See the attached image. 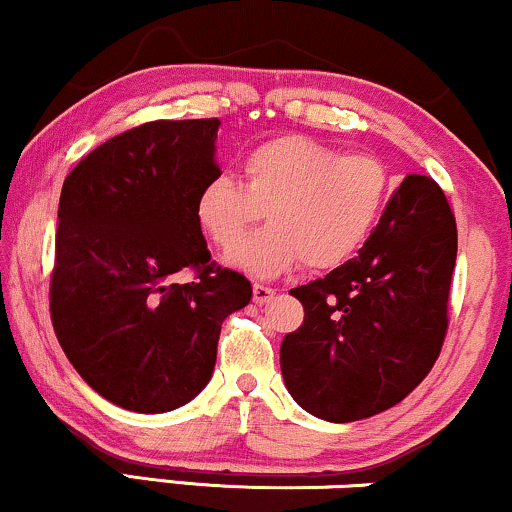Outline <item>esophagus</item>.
Returning <instances> with one entry per match:
<instances>
[{"mask_svg": "<svg viewBox=\"0 0 512 512\" xmlns=\"http://www.w3.org/2000/svg\"><path fill=\"white\" fill-rule=\"evenodd\" d=\"M273 296H275V289H270L266 285H254V301H256V304H268Z\"/></svg>", "mask_w": 512, "mask_h": 512, "instance_id": "esophagus-1", "label": "esophagus"}]
</instances>
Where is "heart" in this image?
<instances>
[{
	"instance_id": "1",
	"label": "heart",
	"mask_w": 512,
	"mask_h": 512,
	"mask_svg": "<svg viewBox=\"0 0 512 512\" xmlns=\"http://www.w3.org/2000/svg\"><path fill=\"white\" fill-rule=\"evenodd\" d=\"M382 161L342 154L301 135L275 137L244 156L237 182L201 189L199 223L218 249H232L262 213L271 227L232 251L235 266L280 275L301 263L323 273L356 254L380 220L389 194Z\"/></svg>"
}]
</instances>
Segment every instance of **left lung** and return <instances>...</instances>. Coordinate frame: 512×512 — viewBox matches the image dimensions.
I'll list each match as a JSON object with an SVG mask.
<instances>
[{
  "instance_id": "left-lung-1",
  "label": "left lung",
  "mask_w": 512,
  "mask_h": 512,
  "mask_svg": "<svg viewBox=\"0 0 512 512\" xmlns=\"http://www.w3.org/2000/svg\"><path fill=\"white\" fill-rule=\"evenodd\" d=\"M456 218L441 187L406 175L356 258L292 289L304 325L280 346L289 394L315 418L353 422L406 399L449 330Z\"/></svg>"
}]
</instances>
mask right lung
I'll list each match as a JSON object with an SVG mask.
<instances>
[{"instance_id": "right-lung-1", "label": "right lung", "mask_w": 512, "mask_h": 512, "mask_svg": "<svg viewBox=\"0 0 512 512\" xmlns=\"http://www.w3.org/2000/svg\"><path fill=\"white\" fill-rule=\"evenodd\" d=\"M218 118L151 121L63 180L49 311L80 377L135 413H166L206 387L220 325L251 282L211 261L197 199L220 178ZM182 269L195 280L182 286Z\"/></svg>"}]
</instances>
